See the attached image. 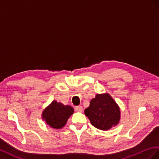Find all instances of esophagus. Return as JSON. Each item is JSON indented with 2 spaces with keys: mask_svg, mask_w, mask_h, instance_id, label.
Instances as JSON below:
<instances>
[{
  "mask_svg": "<svg viewBox=\"0 0 159 159\" xmlns=\"http://www.w3.org/2000/svg\"><path fill=\"white\" fill-rule=\"evenodd\" d=\"M75 111H76V112H83V107H81V106H77V107H75Z\"/></svg>",
  "mask_w": 159,
  "mask_h": 159,
  "instance_id": "esophagus-1",
  "label": "esophagus"
}]
</instances>
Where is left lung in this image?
<instances>
[{
	"label": "left lung",
	"mask_w": 159,
	"mask_h": 159,
	"mask_svg": "<svg viewBox=\"0 0 159 159\" xmlns=\"http://www.w3.org/2000/svg\"><path fill=\"white\" fill-rule=\"evenodd\" d=\"M90 123L102 130H108L119 123L120 110L119 106L108 93L97 94L84 110Z\"/></svg>",
	"instance_id": "8db88e82"
}]
</instances>
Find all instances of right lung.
Listing matches in <instances>:
<instances>
[{
	"mask_svg": "<svg viewBox=\"0 0 159 159\" xmlns=\"http://www.w3.org/2000/svg\"><path fill=\"white\" fill-rule=\"evenodd\" d=\"M73 113L74 108L70 105H64L61 102L53 101L43 110L42 119L50 127L59 129L66 125Z\"/></svg>",
	"mask_w": 159,
	"mask_h": 159,
	"instance_id": "right-lung-1",
	"label": "right lung"
}]
</instances>
